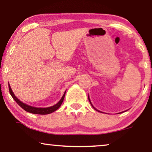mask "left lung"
<instances>
[{
  "mask_svg": "<svg viewBox=\"0 0 152 152\" xmlns=\"http://www.w3.org/2000/svg\"><path fill=\"white\" fill-rule=\"evenodd\" d=\"M88 100H89V102H90V103L91 104V101H90V99H89V97H88ZM91 105H92V104H91ZM92 107H93V105H92ZM93 108H94V107H93ZM94 109H95V108H94Z\"/></svg>",
  "mask_w": 152,
  "mask_h": 152,
  "instance_id": "left-lung-1",
  "label": "left lung"
}]
</instances>
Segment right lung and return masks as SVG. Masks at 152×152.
Returning <instances> with one entry per match:
<instances>
[{"label": "right lung", "instance_id": "add662e5", "mask_svg": "<svg viewBox=\"0 0 152 152\" xmlns=\"http://www.w3.org/2000/svg\"><path fill=\"white\" fill-rule=\"evenodd\" d=\"M9 91H10V95H12V97H13V99L16 101V102L23 109H24L25 111L27 112H29V113H34V114H40V115H46V114L51 113H53V112L55 111L56 110H57L58 109H59V108L60 107V106H61V104H62V102H63L64 97H65V94H66V92H65L59 102H58L57 104H56L55 105L53 106V107H48V108H36V107H31V106L27 105V104H26L23 103L21 101L19 100V99H18L17 97L14 95V93L12 92L11 87H10V84H9Z\"/></svg>", "mask_w": 152, "mask_h": 152}]
</instances>
